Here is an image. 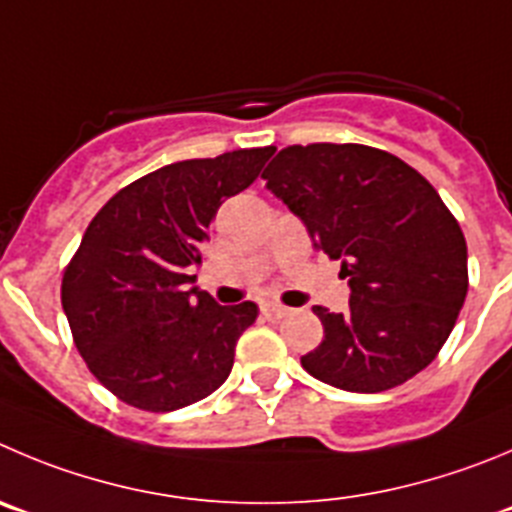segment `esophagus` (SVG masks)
<instances>
[{"label": "esophagus", "mask_w": 512, "mask_h": 512, "mask_svg": "<svg viewBox=\"0 0 512 512\" xmlns=\"http://www.w3.org/2000/svg\"><path fill=\"white\" fill-rule=\"evenodd\" d=\"M260 313L265 315V318H270V321H278V318H285L290 310L285 308V305L272 303V300H265V303H260Z\"/></svg>", "instance_id": "1"}]
</instances>
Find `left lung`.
I'll return each mask as SVG.
<instances>
[{
	"mask_svg": "<svg viewBox=\"0 0 512 512\" xmlns=\"http://www.w3.org/2000/svg\"><path fill=\"white\" fill-rule=\"evenodd\" d=\"M305 224L315 250L341 260L346 313L315 305L323 341L300 358L323 384L376 394L427 369L467 295V245L437 189L396 156L361 143L288 146L262 171Z\"/></svg>",
	"mask_w": 512,
	"mask_h": 512,
	"instance_id": "obj_1",
	"label": "left lung"
}]
</instances>
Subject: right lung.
I'll return each instance as SVG.
<instances>
[{
    "label": "right lung",
    "instance_id": "obj_1",
    "mask_svg": "<svg viewBox=\"0 0 512 512\" xmlns=\"http://www.w3.org/2000/svg\"><path fill=\"white\" fill-rule=\"evenodd\" d=\"M275 148L161 166L121 189L88 224L62 275V310L88 369L143 412H174L227 381L257 305H219L194 285L209 224Z\"/></svg>",
    "mask_w": 512,
    "mask_h": 512
}]
</instances>
